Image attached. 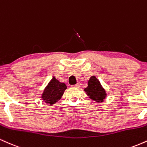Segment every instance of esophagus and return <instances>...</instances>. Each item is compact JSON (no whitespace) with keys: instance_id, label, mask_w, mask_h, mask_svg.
<instances>
[{"instance_id":"esophagus-1","label":"esophagus","mask_w":147,"mask_h":147,"mask_svg":"<svg viewBox=\"0 0 147 147\" xmlns=\"http://www.w3.org/2000/svg\"><path fill=\"white\" fill-rule=\"evenodd\" d=\"M72 86L75 87V88H79V87L81 86V83H79H79H77V84H75V85H73V86Z\"/></svg>"}]
</instances>
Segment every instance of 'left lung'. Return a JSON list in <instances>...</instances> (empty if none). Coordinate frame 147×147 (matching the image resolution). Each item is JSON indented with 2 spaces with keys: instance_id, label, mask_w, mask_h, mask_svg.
I'll use <instances>...</instances> for the list:
<instances>
[{
  "instance_id": "left-lung-1",
  "label": "left lung",
  "mask_w": 147,
  "mask_h": 147,
  "mask_svg": "<svg viewBox=\"0 0 147 147\" xmlns=\"http://www.w3.org/2000/svg\"><path fill=\"white\" fill-rule=\"evenodd\" d=\"M84 90L90 99L97 102H103L106 97L105 90L95 77H90L88 83V87Z\"/></svg>"
}]
</instances>
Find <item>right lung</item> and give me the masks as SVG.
I'll use <instances>...</instances> for the list:
<instances>
[{
	"label": "right lung",
	"instance_id": "obj_1",
	"mask_svg": "<svg viewBox=\"0 0 147 147\" xmlns=\"http://www.w3.org/2000/svg\"><path fill=\"white\" fill-rule=\"evenodd\" d=\"M66 88L65 84L61 83L55 77H53L43 91L42 99L46 103L54 104L59 100Z\"/></svg>",
	"mask_w": 147,
	"mask_h": 147
}]
</instances>
